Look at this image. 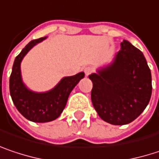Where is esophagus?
<instances>
[{"instance_id": "obj_1", "label": "esophagus", "mask_w": 159, "mask_h": 159, "mask_svg": "<svg viewBox=\"0 0 159 159\" xmlns=\"http://www.w3.org/2000/svg\"><path fill=\"white\" fill-rule=\"evenodd\" d=\"M92 73H93V69L91 67H85L84 68V74L86 76H89Z\"/></svg>"}]
</instances>
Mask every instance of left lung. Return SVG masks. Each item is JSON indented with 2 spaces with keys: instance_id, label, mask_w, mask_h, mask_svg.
Here are the masks:
<instances>
[{
  "instance_id": "8db88e82",
  "label": "left lung",
  "mask_w": 159,
  "mask_h": 159,
  "mask_svg": "<svg viewBox=\"0 0 159 159\" xmlns=\"http://www.w3.org/2000/svg\"><path fill=\"white\" fill-rule=\"evenodd\" d=\"M120 45L112 64L89 75L94 109L104 121L116 125L139 116L152 94L151 72L144 54L126 40Z\"/></svg>"
}]
</instances>
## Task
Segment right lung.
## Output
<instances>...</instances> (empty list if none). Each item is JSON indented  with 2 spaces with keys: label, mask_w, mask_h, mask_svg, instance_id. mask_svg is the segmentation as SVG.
<instances>
[{
  "label": "right lung",
  "mask_w": 159,
  "mask_h": 159,
  "mask_svg": "<svg viewBox=\"0 0 159 159\" xmlns=\"http://www.w3.org/2000/svg\"><path fill=\"white\" fill-rule=\"evenodd\" d=\"M46 37L31 41L16 56L10 76V94L12 102L22 116L33 122L45 123L59 117L67 103L69 94L84 73L64 77L52 89L44 93L34 92L23 84L21 75V63L26 53Z\"/></svg>",
  "instance_id": "1"
}]
</instances>
